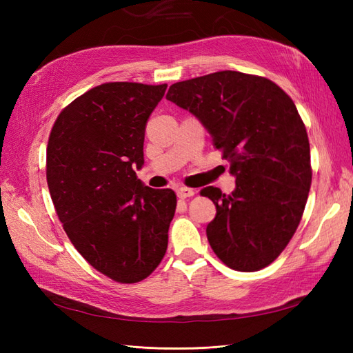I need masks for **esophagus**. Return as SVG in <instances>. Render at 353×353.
<instances>
[{
  "instance_id": "obj_1",
  "label": "esophagus",
  "mask_w": 353,
  "mask_h": 353,
  "mask_svg": "<svg viewBox=\"0 0 353 353\" xmlns=\"http://www.w3.org/2000/svg\"><path fill=\"white\" fill-rule=\"evenodd\" d=\"M177 197L179 199H188V197H192L194 194H196V191L191 190V188H186V186H181V188H177Z\"/></svg>"
}]
</instances>
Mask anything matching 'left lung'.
I'll return each mask as SVG.
<instances>
[{
    "label": "left lung",
    "instance_id": "obj_1",
    "mask_svg": "<svg viewBox=\"0 0 353 353\" xmlns=\"http://www.w3.org/2000/svg\"><path fill=\"white\" fill-rule=\"evenodd\" d=\"M167 100L199 118L236 177L229 196L201 190L216 208L206 228L214 253L238 272L270 265L294 235L312 181L296 104L272 80L238 71L177 81Z\"/></svg>",
    "mask_w": 353,
    "mask_h": 353
}]
</instances>
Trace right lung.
Masks as SVG:
<instances>
[{"mask_svg":"<svg viewBox=\"0 0 353 353\" xmlns=\"http://www.w3.org/2000/svg\"><path fill=\"white\" fill-rule=\"evenodd\" d=\"M165 89L95 86L59 114L50 133L47 182L59 220L81 256L119 283L145 279L167 252L176 194L148 188L134 172Z\"/></svg>","mask_w":353,"mask_h":353,"instance_id":"add662e5","label":"right lung"}]
</instances>
